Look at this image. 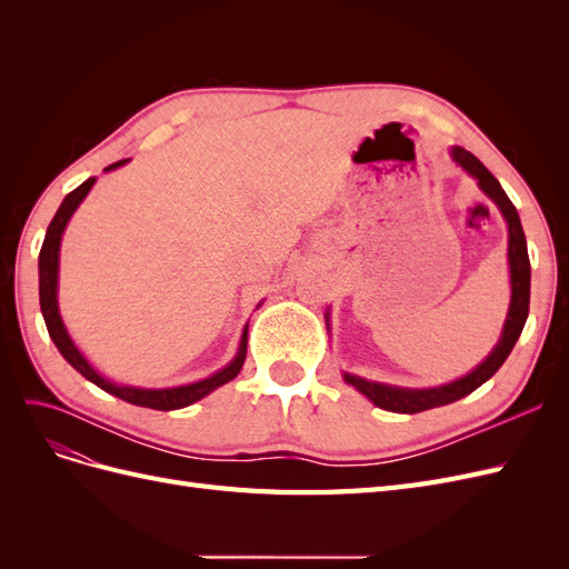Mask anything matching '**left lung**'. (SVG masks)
Segmentation results:
<instances>
[{
	"instance_id": "8db88e82",
	"label": "left lung",
	"mask_w": 569,
	"mask_h": 569,
	"mask_svg": "<svg viewBox=\"0 0 569 569\" xmlns=\"http://www.w3.org/2000/svg\"><path fill=\"white\" fill-rule=\"evenodd\" d=\"M451 159L477 180L479 189L485 192L496 206L498 211L503 213L508 222V266H510V308H508V318L503 325L501 339L493 347V351L481 360V363L468 372L465 377L449 385L432 387V389H403V387H391L382 382H370L363 380L358 375L343 372V382L358 389L363 396L377 406L391 412H406V416H412V412H422L429 408H439L446 403H453L462 396L472 393L477 387L485 385L487 380L496 375V370L506 363V358L510 356L515 341L520 339L522 327L529 316V280H531V268H529V253H527V239L522 222L518 216V209H515L508 194L503 192L501 182H498L489 170L485 168L475 153L462 147L451 149Z\"/></svg>"
}]
</instances>
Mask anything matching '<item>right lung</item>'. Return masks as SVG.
Wrapping results in <instances>:
<instances>
[{
	"label": "right lung",
	"mask_w": 569,
	"mask_h": 569,
	"mask_svg": "<svg viewBox=\"0 0 569 569\" xmlns=\"http://www.w3.org/2000/svg\"><path fill=\"white\" fill-rule=\"evenodd\" d=\"M128 159L123 161H116L104 170H113L118 166H126ZM94 184V178L84 180L80 187H76L71 194H68L61 206L57 216L51 218L47 234H44V242L40 249V308H42V316H44V325H47V332L51 337V341L57 343L59 353L71 363L84 380H90L92 385H97L99 389H104L107 393L118 396V399H123L132 406H142V408H153V410H178L184 406H192L194 401L203 399V396H209L213 389L228 385L230 380L239 375L244 366V358H247V335H249V327H244L242 332V341H239V351L237 356L230 360V363L213 372L211 377H206V380L192 382V385H182V387H170V389H142V387H128V385H113L107 377H101L90 363L88 358H84L78 347L73 343L71 335H68L66 325L61 320L59 313V301H57V289H59V249H61V234L68 226V220L76 213V209L80 206V201L88 197V192Z\"/></svg>",
	"instance_id": "right-lung-1"
}]
</instances>
